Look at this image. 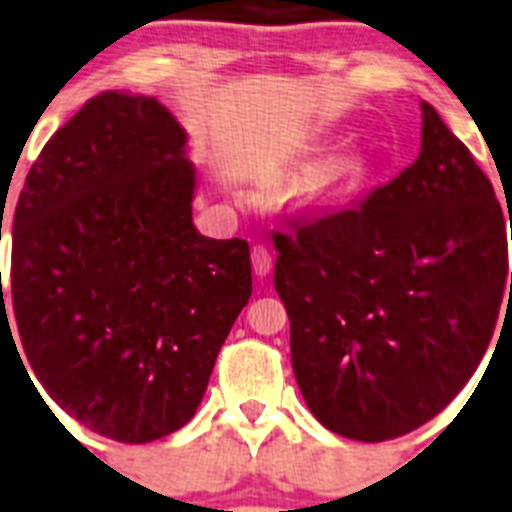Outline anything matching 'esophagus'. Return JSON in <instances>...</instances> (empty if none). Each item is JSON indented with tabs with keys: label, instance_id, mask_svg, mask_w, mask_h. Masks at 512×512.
<instances>
[{
	"label": "esophagus",
	"instance_id": "esophagus-1",
	"mask_svg": "<svg viewBox=\"0 0 512 512\" xmlns=\"http://www.w3.org/2000/svg\"><path fill=\"white\" fill-rule=\"evenodd\" d=\"M252 268H255L257 278H265L273 270V255H270L268 247L252 249Z\"/></svg>",
	"mask_w": 512,
	"mask_h": 512
}]
</instances>
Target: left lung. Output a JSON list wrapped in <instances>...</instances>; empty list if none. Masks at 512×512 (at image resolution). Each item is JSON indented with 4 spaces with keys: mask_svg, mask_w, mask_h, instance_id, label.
<instances>
[{
    "mask_svg": "<svg viewBox=\"0 0 512 512\" xmlns=\"http://www.w3.org/2000/svg\"><path fill=\"white\" fill-rule=\"evenodd\" d=\"M273 244L299 390L351 440H393L440 414L482 362L508 294L492 182L427 101L414 166Z\"/></svg>",
    "mask_w": 512,
    "mask_h": 512,
    "instance_id": "left-lung-1",
    "label": "left lung"
}]
</instances>
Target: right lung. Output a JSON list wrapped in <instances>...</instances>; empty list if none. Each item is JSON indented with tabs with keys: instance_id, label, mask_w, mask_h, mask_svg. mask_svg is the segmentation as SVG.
<instances>
[{
	"instance_id": "1",
	"label": "right lung",
	"mask_w": 512,
	"mask_h": 512,
	"mask_svg": "<svg viewBox=\"0 0 512 512\" xmlns=\"http://www.w3.org/2000/svg\"><path fill=\"white\" fill-rule=\"evenodd\" d=\"M195 190L182 124L127 90L90 98L25 176L12 221L17 333L51 401L111 440L190 422L252 296L249 244L200 234ZM0 302L2 325L4 291Z\"/></svg>"
}]
</instances>
